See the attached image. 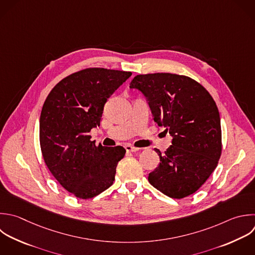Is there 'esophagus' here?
<instances>
[{"instance_id": "1", "label": "esophagus", "mask_w": 255, "mask_h": 255, "mask_svg": "<svg viewBox=\"0 0 255 255\" xmlns=\"http://www.w3.org/2000/svg\"><path fill=\"white\" fill-rule=\"evenodd\" d=\"M125 148L127 149V151H137V150H139V148H137V147H134V146H131V145H129V144H128V145H126L125 146Z\"/></svg>"}]
</instances>
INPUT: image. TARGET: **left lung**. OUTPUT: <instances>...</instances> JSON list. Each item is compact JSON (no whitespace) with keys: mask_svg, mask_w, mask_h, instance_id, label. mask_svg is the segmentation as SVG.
I'll list each match as a JSON object with an SVG mask.
<instances>
[{"mask_svg":"<svg viewBox=\"0 0 255 255\" xmlns=\"http://www.w3.org/2000/svg\"><path fill=\"white\" fill-rule=\"evenodd\" d=\"M129 89L139 91L154 123L172 137L149 183L172 198L195 192L215 169L221 154L218 109L209 93L194 80L175 74L138 75Z\"/></svg>","mask_w":255,"mask_h":255,"instance_id":"left-lung-1","label":"left lung"}]
</instances>
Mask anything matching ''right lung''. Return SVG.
<instances>
[{
  "label": "right lung",
  "instance_id": "add662e5",
  "mask_svg": "<svg viewBox=\"0 0 255 255\" xmlns=\"http://www.w3.org/2000/svg\"><path fill=\"white\" fill-rule=\"evenodd\" d=\"M130 76V72L86 69L62 80L45 101L40 118L45 162L61 185L79 198H92L115 180L126 149L96 145L89 132L100 127L108 99Z\"/></svg>",
  "mask_w": 255,
  "mask_h": 255
}]
</instances>
